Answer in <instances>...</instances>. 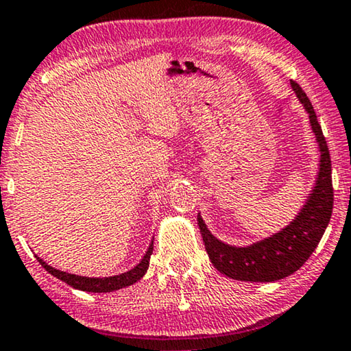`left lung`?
Segmentation results:
<instances>
[{"label": "left lung", "mask_w": 351, "mask_h": 351, "mask_svg": "<svg viewBox=\"0 0 351 351\" xmlns=\"http://www.w3.org/2000/svg\"><path fill=\"white\" fill-rule=\"evenodd\" d=\"M291 88L308 114V121L319 152L318 172L315 176L313 186L296 217L269 237L250 245L239 247L213 236L202 220L201 212L197 213V225L212 264L217 271L234 280L266 283L291 276L311 258L331 220L334 195L331 158L326 141L307 95L296 82H291Z\"/></svg>", "instance_id": "obj_1"}]
</instances>
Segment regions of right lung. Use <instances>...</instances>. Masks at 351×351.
Listing matches in <instances>:
<instances>
[{
	"mask_svg": "<svg viewBox=\"0 0 351 351\" xmlns=\"http://www.w3.org/2000/svg\"><path fill=\"white\" fill-rule=\"evenodd\" d=\"M152 252H154V241H152V243L149 245V250L145 252V255L139 261V264H136V266L133 269H130V271L119 274V276H112V277H84V276H77V274H69V272H64V271H60V269L52 267L38 255L34 256L38 258L40 266H43L45 271L52 274L53 277L60 278V280H63L64 283H68V285H71L75 289H80V291H87V293H110L139 282L141 278L145 276L147 269H149Z\"/></svg>",
	"mask_w": 351,
	"mask_h": 351,
	"instance_id": "right-lung-1",
	"label": "right lung"
}]
</instances>
